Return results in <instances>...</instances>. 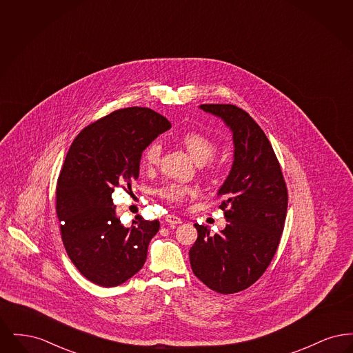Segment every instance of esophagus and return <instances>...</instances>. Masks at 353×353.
<instances>
[{
  "instance_id": "esophagus-1",
  "label": "esophagus",
  "mask_w": 353,
  "mask_h": 353,
  "mask_svg": "<svg viewBox=\"0 0 353 353\" xmlns=\"http://www.w3.org/2000/svg\"><path fill=\"white\" fill-rule=\"evenodd\" d=\"M165 222L169 223V225H179V223H181V219L177 217V216H174V214H168V216L165 217Z\"/></svg>"
}]
</instances>
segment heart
Segmentation results:
<instances>
[{
  "label": "heart",
  "instance_id": "b5f03b06",
  "mask_svg": "<svg viewBox=\"0 0 353 353\" xmlns=\"http://www.w3.org/2000/svg\"><path fill=\"white\" fill-rule=\"evenodd\" d=\"M181 143L186 148V151L190 153V156L199 163H206L210 160L216 152H217V144L213 139L206 136L197 131H190L181 136ZM161 157V147L159 143H151L145 151L143 152L141 156V168L153 169L159 165ZM196 193L194 186L192 185L180 184V183H167L161 185L157 190L156 194L170 202V203H181L184 202L188 197L193 196Z\"/></svg>",
  "mask_w": 353,
  "mask_h": 353
}]
</instances>
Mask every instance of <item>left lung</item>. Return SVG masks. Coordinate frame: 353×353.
Segmentation results:
<instances>
[{"instance_id": "obj_1", "label": "left lung", "mask_w": 353, "mask_h": 353, "mask_svg": "<svg viewBox=\"0 0 353 353\" xmlns=\"http://www.w3.org/2000/svg\"><path fill=\"white\" fill-rule=\"evenodd\" d=\"M232 130L234 161L217 197L230 223L219 234L196 223L189 250L194 275L213 291L249 288L269 268L285 228L288 193L281 164L268 136L252 117L233 104H201Z\"/></svg>"}]
</instances>
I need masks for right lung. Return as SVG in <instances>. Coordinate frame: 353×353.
<instances>
[{
  "mask_svg": "<svg viewBox=\"0 0 353 353\" xmlns=\"http://www.w3.org/2000/svg\"><path fill=\"white\" fill-rule=\"evenodd\" d=\"M170 123L145 107H128L87 125L74 139L57 183L61 236L74 266L101 287L121 285L144 266L160 222L117 217L115 188L139 179L143 151Z\"/></svg>",
  "mask_w": 353,
  "mask_h": 353,
  "instance_id": "right-lung-1",
  "label": "right lung"
}]
</instances>
